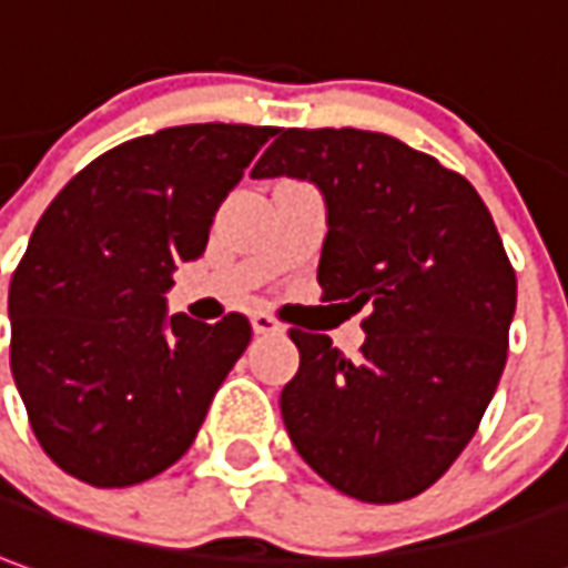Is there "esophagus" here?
<instances>
[{
    "label": "esophagus",
    "instance_id": "34e87169",
    "mask_svg": "<svg viewBox=\"0 0 568 568\" xmlns=\"http://www.w3.org/2000/svg\"><path fill=\"white\" fill-rule=\"evenodd\" d=\"M250 324H253V334H277V331H281V324H277L268 312H256V315L250 318Z\"/></svg>",
    "mask_w": 568,
    "mask_h": 568
}]
</instances>
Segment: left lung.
<instances>
[{"label":"left lung","instance_id":"obj_1","mask_svg":"<svg viewBox=\"0 0 568 568\" xmlns=\"http://www.w3.org/2000/svg\"><path fill=\"white\" fill-rule=\"evenodd\" d=\"M275 175L324 194V300L367 306L358 358L291 331V442L349 498H414L467 448L507 362L516 272L491 213L464 175L365 129H284L253 166Z\"/></svg>","mask_w":568,"mask_h":568}]
</instances>
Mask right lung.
I'll list each match as a JSON object with an SVG mask.
<instances>
[{
    "mask_svg": "<svg viewBox=\"0 0 568 568\" xmlns=\"http://www.w3.org/2000/svg\"><path fill=\"white\" fill-rule=\"evenodd\" d=\"M275 126L160 129L92 160L33 229L8 287L11 374L42 452L123 488L172 467L250 343L244 315H166L172 272Z\"/></svg>",
    "mask_w": 568,
    "mask_h": 568,
    "instance_id": "right-lung-1",
    "label": "right lung"
}]
</instances>
